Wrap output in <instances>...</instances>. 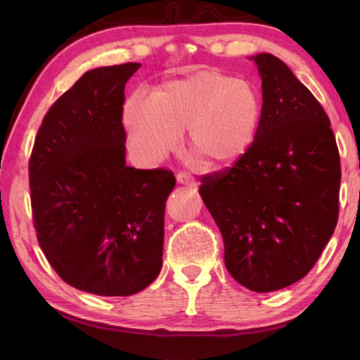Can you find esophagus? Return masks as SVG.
Here are the masks:
<instances>
[{
    "label": "esophagus",
    "instance_id": "34e87169",
    "mask_svg": "<svg viewBox=\"0 0 360 360\" xmlns=\"http://www.w3.org/2000/svg\"><path fill=\"white\" fill-rule=\"evenodd\" d=\"M176 179H178V182H181V184L188 186V187L197 186V182H195L193 176H191V174L186 173V172H179L178 174H176Z\"/></svg>",
    "mask_w": 360,
    "mask_h": 360
}]
</instances>
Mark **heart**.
<instances>
[{"mask_svg": "<svg viewBox=\"0 0 360 360\" xmlns=\"http://www.w3.org/2000/svg\"><path fill=\"white\" fill-rule=\"evenodd\" d=\"M264 100L255 85L217 70L168 81L152 98L133 95L124 106L130 143L146 160H158L187 130V144L211 167L241 160L257 139Z\"/></svg>", "mask_w": 360, "mask_h": 360, "instance_id": "1", "label": "heart"}]
</instances>
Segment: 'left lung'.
<instances>
[{
	"instance_id": "left-lung-1",
	"label": "left lung",
	"mask_w": 360,
	"mask_h": 360,
	"mask_svg": "<svg viewBox=\"0 0 360 360\" xmlns=\"http://www.w3.org/2000/svg\"><path fill=\"white\" fill-rule=\"evenodd\" d=\"M264 117L231 167L202 176L206 208L231 276L273 292L308 275L338 221L341 167L330 120L314 95L271 53L254 57Z\"/></svg>"
}]
</instances>
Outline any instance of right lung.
<instances>
[{
  "label": "right lung",
  "instance_id": "right-lung-1",
  "mask_svg": "<svg viewBox=\"0 0 360 360\" xmlns=\"http://www.w3.org/2000/svg\"><path fill=\"white\" fill-rule=\"evenodd\" d=\"M139 63L87 71L42 119L28 162L38 243L66 284L136 294L162 268L172 169L125 165V84Z\"/></svg>",
  "mask_w": 360,
  "mask_h": 360
}]
</instances>
